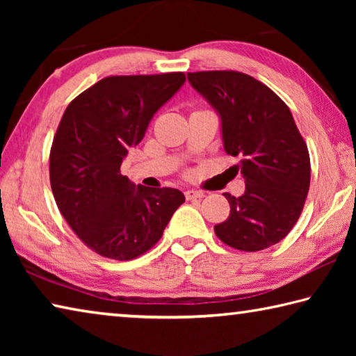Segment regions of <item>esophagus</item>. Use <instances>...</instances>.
<instances>
[{
  "mask_svg": "<svg viewBox=\"0 0 356 356\" xmlns=\"http://www.w3.org/2000/svg\"><path fill=\"white\" fill-rule=\"evenodd\" d=\"M201 197H204V193L202 191H197V190H186L185 191V200L186 201L201 200Z\"/></svg>",
  "mask_w": 356,
  "mask_h": 356,
  "instance_id": "1",
  "label": "esophagus"
}]
</instances>
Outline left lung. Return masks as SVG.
<instances>
[{
  "label": "left lung",
  "instance_id": "1",
  "mask_svg": "<svg viewBox=\"0 0 356 356\" xmlns=\"http://www.w3.org/2000/svg\"><path fill=\"white\" fill-rule=\"evenodd\" d=\"M188 81L220 113L222 143L245 179L227 220L215 226L222 243L238 251H261L292 231L311 182L308 146L289 106L256 78L236 70L190 72Z\"/></svg>",
  "mask_w": 356,
  "mask_h": 356
}]
</instances>
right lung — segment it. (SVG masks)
I'll return each instance as SVG.
<instances>
[{
  "label": "right lung",
  "mask_w": 356,
  "mask_h": 356,
  "mask_svg": "<svg viewBox=\"0 0 356 356\" xmlns=\"http://www.w3.org/2000/svg\"><path fill=\"white\" fill-rule=\"evenodd\" d=\"M184 81V72L106 76L65 108L50 149L51 191L72 231L100 256L147 252L185 202L176 188L135 186L120 174L129 149Z\"/></svg>",
  "instance_id": "1"
}]
</instances>
